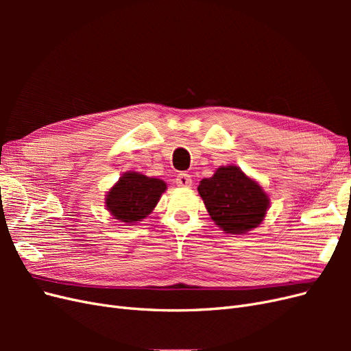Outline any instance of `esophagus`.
<instances>
[{"label": "esophagus", "mask_w": 351, "mask_h": 351, "mask_svg": "<svg viewBox=\"0 0 351 351\" xmlns=\"http://www.w3.org/2000/svg\"><path fill=\"white\" fill-rule=\"evenodd\" d=\"M176 183L180 187H189L192 186V177H190L187 173H180L176 178Z\"/></svg>", "instance_id": "obj_1"}]
</instances>
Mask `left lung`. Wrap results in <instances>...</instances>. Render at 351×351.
<instances>
[{
    "instance_id": "left-lung-1",
    "label": "left lung",
    "mask_w": 351,
    "mask_h": 351,
    "mask_svg": "<svg viewBox=\"0 0 351 351\" xmlns=\"http://www.w3.org/2000/svg\"><path fill=\"white\" fill-rule=\"evenodd\" d=\"M199 195L215 224L231 234L258 227L269 205L262 187L234 165L221 167L200 182Z\"/></svg>"
}]
</instances>
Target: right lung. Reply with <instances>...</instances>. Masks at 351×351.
Instances as JSON below:
<instances>
[{"mask_svg": "<svg viewBox=\"0 0 351 351\" xmlns=\"http://www.w3.org/2000/svg\"><path fill=\"white\" fill-rule=\"evenodd\" d=\"M165 189L167 184L159 178L125 173L108 192L107 208L115 219L132 224L151 214Z\"/></svg>", "mask_w": 351, "mask_h": 351, "instance_id": "1", "label": "right lung"}]
</instances>
